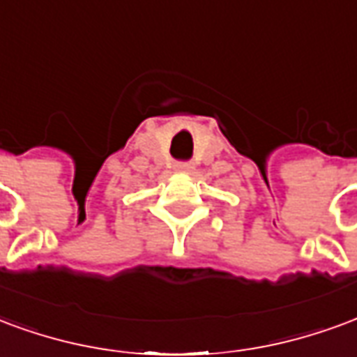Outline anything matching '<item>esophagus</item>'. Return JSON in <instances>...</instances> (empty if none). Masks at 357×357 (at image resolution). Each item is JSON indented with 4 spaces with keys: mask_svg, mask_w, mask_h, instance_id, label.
I'll use <instances>...</instances> for the list:
<instances>
[{
    "mask_svg": "<svg viewBox=\"0 0 357 357\" xmlns=\"http://www.w3.org/2000/svg\"><path fill=\"white\" fill-rule=\"evenodd\" d=\"M175 171L176 173H186V175H190V173L194 171V165H192V163H188V161H186V163H176Z\"/></svg>",
    "mask_w": 357,
    "mask_h": 357,
    "instance_id": "obj_1",
    "label": "esophagus"
}]
</instances>
